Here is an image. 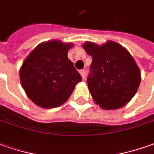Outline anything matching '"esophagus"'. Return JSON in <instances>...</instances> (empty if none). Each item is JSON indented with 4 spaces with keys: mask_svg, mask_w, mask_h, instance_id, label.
<instances>
[{
    "mask_svg": "<svg viewBox=\"0 0 154 154\" xmlns=\"http://www.w3.org/2000/svg\"><path fill=\"white\" fill-rule=\"evenodd\" d=\"M79 72H80V74H81L82 78V79L84 80V79H85V76H86V71H85V70H81V71H80Z\"/></svg>",
    "mask_w": 154,
    "mask_h": 154,
    "instance_id": "1",
    "label": "esophagus"
}]
</instances>
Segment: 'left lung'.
Returning <instances> with one entry per match:
<instances>
[{
    "label": "left lung",
    "instance_id": "1",
    "mask_svg": "<svg viewBox=\"0 0 154 154\" xmlns=\"http://www.w3.org/2000/svg\"><path fill=\"white\" fill-rule=\"evenodd\" d=\"M82 47L93 58L87 82L95 103L104 109L125 106L141 82V72L133 57L114 41L102 45L85 42Z\"/></svg>",
    "mask_w": 154,
    "mask_h": 154
}]
</instances>
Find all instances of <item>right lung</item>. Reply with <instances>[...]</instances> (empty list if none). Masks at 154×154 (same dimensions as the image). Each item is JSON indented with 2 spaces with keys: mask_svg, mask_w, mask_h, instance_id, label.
<instances>
[{
  "mask_svg": "<svg viewBox=\"0 0 154 154\" xmlns=\"http://www.w3.org/2000/svg\"><path fill=\"white\" fill-rule=\"evenodd\" d=\"M72 45L60 40L41 43L25 59L20 69V80L26 94L38 106L59 107L82 81L67 57Z\"/></svg>",
  "mask_w": 154,
  "mask_h": 154,
  "instance_id": "right-lung-1",
  "label": "right lung"
}]
</instances>
